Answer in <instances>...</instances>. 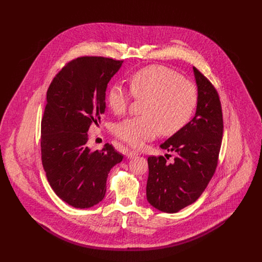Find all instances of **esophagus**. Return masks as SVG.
I'll return each instance as SVG.
<instances>
[{"label":"esophagus","mask_w":262,"mask_h":262,"mask_svg":"<svg viewBox=\"0 0 262 262\" xmlns=\"http://www.w3.org/2000/svg\"><path fill=\"white\" fill-rule=\"evenodd\" d=\"M139 153L137 152V151H135V150H127V152H126V156L128 157V158H133V157H135V156H137Z\"/></svg>","instance_id":"34e87169"}]
</instances>
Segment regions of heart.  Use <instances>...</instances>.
Wrapping results in <instances>:
<instances>
[{
    "mask_svg": "<svg viewBox=\"0 0 262 262\" xmlns=\"http://www.w3.org/2000/svg\"><path fill=\"white\" fill-rule=\"evenodd\" d=\"M132 96L145 100L144 116L126 119L116 125V136L133 147L141 146L160 131L172 135L180 131L192 116L198 104L195 85L179 73L163 67L148 66L129 77ZM131 94L124 86L115 83L107 94V102L114 114H125Z\"/></svg>",
    "mask_w": 262,
    "mask_h": 262,
    "instance_id": "obj_1",
    "label": "heart"
}]
</instances>
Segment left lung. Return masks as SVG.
Wrapping results in <instances>:
<instances>
[{"mask_svg":"<svg viewBox=\"0 0 262 262\" xmlns=\"http://www.w3.org/2000/svg\"><path fill=\"white\" fill-rule=\"evenodd\" d=\"M198 86L194 117L160 147L176 152L173 162L149 156L146 196L150 205L164 213H177L194 203L213 178L223 137V113L212 82L192 68Z\"/></svg>","mask_w":262,"mask_h":262,"instance_id":"8db88e82","label":"left lung"}]
</instances>
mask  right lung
I'll list each match as a JSON object with an SVG mask.
<instances>
[{
	"mask_svg": "<svg viewBox=\"0 0 262 262\" xmlns=\"http://www.w3.org/2000/svg\"><path fill=\"white\" fill-rule=\"evenodd\" d=\"M123 60L81 56L52 79L41 121V160L54 192L77 209L91 208L106 193L107 178L123 155L107 143L88 147V131L106 109L108 82Z\"/></svg>",
	"mask_w": 262,
	"mask_h": 262,
	"instance_id": "1",
	"label": "right lung"
}]
</instances>
